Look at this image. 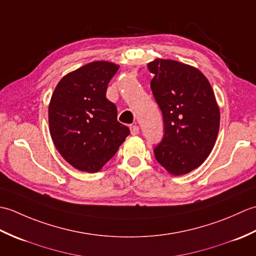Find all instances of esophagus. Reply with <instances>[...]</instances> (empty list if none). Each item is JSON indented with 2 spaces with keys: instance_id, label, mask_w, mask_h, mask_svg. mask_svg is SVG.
<instances>
[{
  "instance_id": "esophagus-1",
  "label": "esophagus",
  "mask_w": 256,
  "mask_h": 256,
  "mask_svg": "<svg viewBox=\"0 0 256 256\" xmlns=\"http://www.w3.org/2000/svg\"><path fill=\"white\" fill-rule=\"evenodd\" d=\"M130 130H131V134L132 135H138V132H140V128L138 125H131V128H130Z\"/></svg>"
}]
</instances>
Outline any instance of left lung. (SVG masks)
Wrapping results in <instances>:
<instances>
[{
  "label": "left lung",
  "mask_w": 256,
  "mask_h": 256,
  "mask_svg": "<svg viewBox=\"0 0 256 256\" xmlns=\"http://www.w3.org/2000/svg\"><path fill=\"white\" fill-rule=\"evenodd\" d=\"M150 89L164 118V135L154 148L156 160L172 175L200 166L214 148L220 112L208 79L175 60L148 64Z\"/></svg>",
  "instance_id": "left-lung-1"
}]
</instances>
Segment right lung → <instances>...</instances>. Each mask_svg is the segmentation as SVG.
<instances>
[{
  "mask_svg": "<svg viewBox=\"0 0 256 256\" xmlns=\"http://www.w3.org/2000/svg\"><path fill=\"white\" fill-rule=\"evenodd\" d=\"M118 70L112 62H90L64 76L52 94L48 110L52 138L79 170H100L130 134L118 121L116 104L106 96Z\"/></svg>",
  "mask_w": 256,
  "mask_h": 256,
  "instance_id": "right-lung-1",
  "label": "right lung"
}]
</instances>
